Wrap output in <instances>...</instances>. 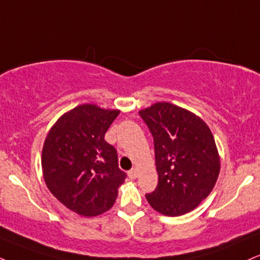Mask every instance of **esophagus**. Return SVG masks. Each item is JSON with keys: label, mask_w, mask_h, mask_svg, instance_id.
<instances>
[{"label": "esophagus", "mask_w": 260, "mask_h": 260, "mask_svg": "<svg viewBox=\"0 0 260 260\" xmlns=\"http://www.w3.org/2000/svg\"><path fill=\"white\" fill-rule=\"evenodd\" d=\"M127 176H129L131 179H135L137 177V170L136 169H131L130 171L127 172Z\"/></svg>", "instance_id": "1"}]
</instances>
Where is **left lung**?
<instances>
[{
	"label": "left lung",
	"mask_w": 260,
	"mask_h": 260,
	"mask_svg": "<svg viewBox=\"0 0 260 260\" xmlns=\"http://www.w3.org/2000/svg\"><path fill=\"white\" fill-rule=\"evenodd\" d=\"M154 140L159 182L146 198L165 216L190 212L210 195L220 170L213 135L200 117L169 102L141 110Z\"/></svg>",
	"instance_id": "8db88e82"
}]
</instances>
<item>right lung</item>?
Listing matches in <instances>:
<instances>
[{
  "label": "right lung",
  "instance_id": "obj_1",
  "mask_svg": "<svg viewBox=\"0 0 260 260\" xmlns=\"http://www.w3.org/2000/svg\"><path fill=\"white\" fill-rule=\"evenodd\" d=\"M120 113L92 104L77 106L57 119L42 150L48 189L73 212L94 217L113 206L124 171L105 134Z\"/></svg>",
  "mask_w": 260,
  "mask_h": 260
}]
</instances>
